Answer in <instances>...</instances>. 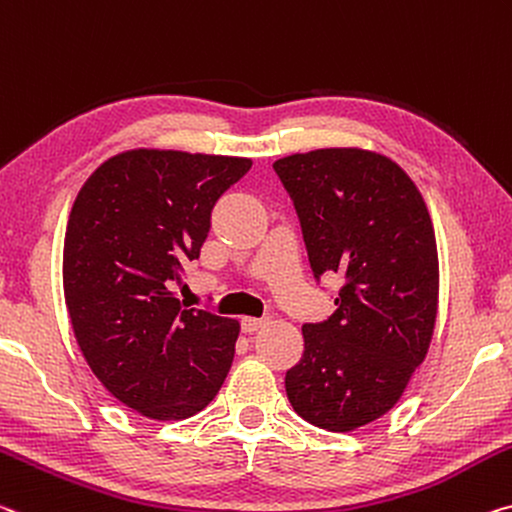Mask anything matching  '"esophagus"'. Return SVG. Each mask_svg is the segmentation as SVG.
I'll return each instance as SVG.
<instances>
[{"label": "esophagus", "instance_id": "obj_1", "mask_svg": "<svg viewBox=\"0 0 512 512\" xmlns=\"http://www.w3.org/2000/svg\"><path fill=\"white\" fill-rule=\"evenodd\" d=\"M266 321H269L266 316H262V319H257V316H243L241 328H243V332H255L262 326H266Z\"/></svg>", "mask_w": 512, "mask_h": 512}]
</instances>
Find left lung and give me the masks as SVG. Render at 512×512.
<instances>
[{"label":"left lung","instance_id":"1","mask_svg":"<svg viewBox=\"0 0 512 512\" xmlns=\"http://www.w3.org/2000/svg\"><path fill=\"white\" fill-rule=\"evenodd\" d=\"M273 168L294 200L314 278L344 275L330 319L303 326L289 403L312 426L351 433L392 410L426 360L440 294L431 214L385 154L323 148Z\"/></svg>","mask_w":512,"mask_h":512}]
</instances>
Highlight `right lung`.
Returning <instances> with one entry per match:
<instances>
[{
  "mask_svg": "<svg viewBox=\"0 0 512 512\" xmlns=\"http://www.w3.org/2000/svg\"><path fill=\"white\" fill-rule=\"evenodd\" d=\"M253 161L139 148L104 161L77 193L63 294L97 380L143 417L177 421L212 403L239 321L182 310L170 285L200 257L216 200Z\"/></svg>",
  "mask_w": 512,
  "mask_h": 512,
  "instance_id": "add662e5",
  "label": "right lung"
}]
</instances>
